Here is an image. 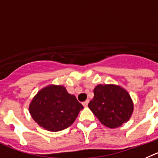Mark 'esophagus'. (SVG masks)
<instances>
[{
    "mask_svg": "<svg viewBox=\"0 0 158 158\" xmlns=\"http://www.w3.org/2000/svg\"><path fill=\"white\" fill-rule=\"evenodd\" d=\"M88 103H89V100H86L85 102H82V106H84V107H86L88 106Z\"/></svg>",
    "mask_w": 158,
    "mask_h": 158,
    "instance_id": "34e87169",
    "label": "esophagus"
}]
</instances>
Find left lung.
I'll return each instance as SVG.
<instances>
[{
	"label": "left lung",
	"instance_id": "left-lung-1",
	"mask_svg": "<svg viewBox=\"0 0 158 158\" xmlns=\"http://www.w3.org/2000/svg\"><path fill=\"white\" fill-rule=\"evenodd\" d=\"M94 94L88 107L102 124L116 128L130 119L134 106L124 89L115 85H98Z\"/></svg>",
	"mask_w": 158,
	"mask_h": 158
}]
</instances>
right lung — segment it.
Instances as JSON below:
<instances>
[{"mask_svg":"<svg viewBox=\"0 0 158 158\" xmlns=\"http://www.w3.org/2000/svg\"><path fill=\"white\" fill-rule=\"evenodd\" d=\"M83 106L63 86L41 89L30 105L31 116L38 124L50 131H59L73 123Z\"/></svg>","mask_w":158,"mask_h":158,"instance_id":"add662e5","label":"right lung"}]
</instances>
